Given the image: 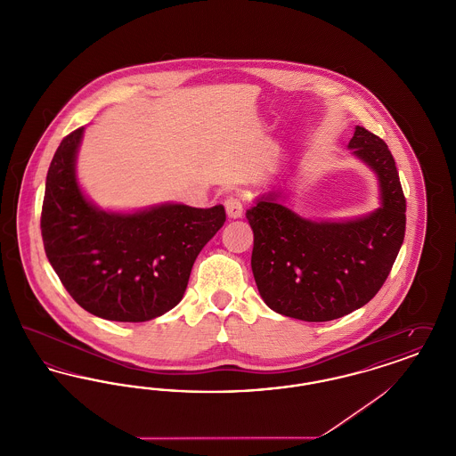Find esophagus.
Instances as JSON below:
<instances>
[{
    "label": "esophagus",
    "mask_w": 456,
    "mask_h": 456,
    "mask_svg": "<svg viewBox=\"0 0 456 456\" xmlns=\"http://www.w3.org/2000/svg\"><path fill=\"white\" fill-rule=\"evenodd\" d=\"M224 205H225L227 217L232 218V220L242 217L244 208H242V201L239 200L238 196H229V198L224 201Z\"/></svg>",
    "instance_id": "1"
}]
</instances>
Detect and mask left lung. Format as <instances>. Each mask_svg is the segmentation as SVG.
Here are the masks:
<instances>
[{"label":"left lung","instance_id":"1","mask_svg":"<svg viewBox=\"0 0 456 456\" xmlns=\"http://www.w3.org/2000/svg\"><path fill=\"white\" fill-rule=\"evenodd\" d=\"M350 153L378 177L379 207L362 217L305 218L279 193L246 210L255 234L251 268L261 299L303 322H331L368 304L390 275L405 236V196L388 145L355 126Z\"/></svg>","mask_w":456,"mask_h":456}]
</instances>
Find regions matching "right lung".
<instances>
[{
	"mask_svg": "<svg viewBox=\"0 0 456 456\" xmlns=\"http://www.w3.org/2000/svg\"><path fill=\"white\" fill-rule=\"evenodd\" d=\"M84 131L66 136L47 171L41 217L45 256L90 314L149 322L183 299L196 256L224 225L225 210L183 203L134 212L99 208L77 177Z\"/></svg>",
	"mask_w": 456,
	"mask_h": 456,
	"instance_id": "right-lung-1",
	"label": "right lung"
}]
</instances>
